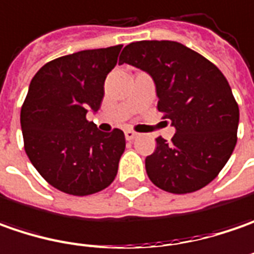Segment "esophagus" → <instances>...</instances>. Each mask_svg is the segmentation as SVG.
<instances>
[{
  "label": "esophagus",
  "instance_id": "obj_1",
  "mask_svg": "<svg viewBox=\"0 0 254 254\" xmlns=\"http://www.w3.org/2000/svg\"><path fill=\"white\" fill-rule=\"evenodd\" d=\"M136 136H137V133L133 132V130H130V129H127V130H125V137H127V140H133Z\"/></svg>",
  "mask_w": 254,
  "mask_h": 254
}]
</instances>
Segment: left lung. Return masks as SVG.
I'll use <instances>...</instances> for the list:
<instances>
[{
    "label": "left lung",
    "instance_id": "obj_1",
    "mask_svg": "<svg viewBox=\"0 0 254 254\" xmlns=\"http://www.w3.org/2000/svg\"><path fill=\"white\" fill-rule=\"evenodd\" d=\"M130 64L152 77L157 108L176 133L162 136L146 157L154 186L173 194L205 187L229 160L236 144L239 107L218 67L173 40H140L124 48L119 64Z\"/></svg>",
    "mask_w": 254,
    "mask_h": 254
}]
</instances>
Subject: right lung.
<instances>
[{
    "mask_svg": "<svg viewBox=\"0 0 254 254\" xmlns=\"http://www.w3.org/2000/svg\"><path fill=\"white\" fill-rule=\"evenodd\" d=\"M121 49L81 50L55 59L29 84L21 110L25 152L40 176L66 194L90 195L117 177L127 144L124 132H101L85 115L101 108L104 83Z\"/></svg>",
    "mask_w": 254,
    "mask_h": 254,
    "instance_id": "add662e5",
    "label": "right lung"
}]
</instances>
